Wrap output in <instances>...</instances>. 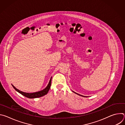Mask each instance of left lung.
<instances>
[{"label":"left lung","instance_id":"1","mask_svg":"<svg viewBox=\"0 0 125 125\" xmlns=\"http://www.w3.org/2000/svg\"><path fill=\"white\" fill-rule=\"evenodd\" d=\"M74 93H75V92H74ZM76 94H78V95H80V96H83V97H86V96H83V95H80V94H77V93H76Z\"/></svg>","mask_w":125,"mask_h":125}]
</instances>
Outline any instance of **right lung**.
Masks as SVG:
<instances>
[{
  "label": "right lung",
  "instance_id": "1",
  "mask_svg": "<svg viewBox=\"0 0 125 125\" xmlns=\"http://www.w3.org/2000/svg\"><path fill=\"white\" fill-rule=\"evenodd\" d=\"M51 79L52 78H51L49 83L48 84L47 86L46 87V88H45L44 90L38 92H36V93H24L23 92H21L20 91H19V90L17 89L12 84V86L13 87V88L15 89V90L18 92V93H19L20 94H22L23 95L25 96L26 97L29 98H38V97H40L42 96H43L44 95H45V94H46L49 90L50 88V86H51Z\"/></svg>",
  "mask_w": 125,
  "mask_h": 125
}]
</instances>
